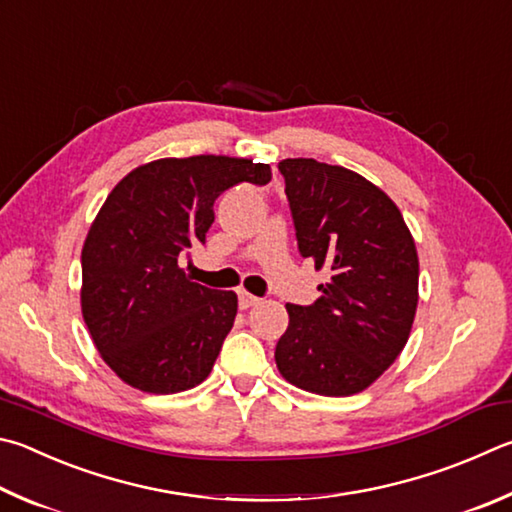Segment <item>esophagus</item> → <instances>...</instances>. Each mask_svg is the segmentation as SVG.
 Masks as SVG:
<instances>
[{"instance_id":"1","label":"esophagus","mask_w":512,"mask_h":512,"mask_svg":"<svg viewBox=\"0 0 512 512\" xmlns=\"http://www.w3.org/2000/svg\"><path fill=\"white\" fill-rule=\"evenodd\" d=\"M237 300H239V309H250V306H255L259 302V297L250 295L246 291H239L237 293Z\"/></svg>"}]
</instances>
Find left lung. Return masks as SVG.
<instances>
[{"label":"left lung","instance_id":"obj_1","mask_svg":"<svg viewBox=\"0 0 512 512\" xmlns=\"http://www.w3.org/2000/svg\"><path fill=\"white\" fill-rule=\"evenodd\" d=\"M297 250L329 273L309 306L286 304L275 362L295 387L349 396L403 351L418 302V255L401 210L365 176L315 159H284Z\"/></svg>","mask_w":512,"mask_h":512}]
</instances>
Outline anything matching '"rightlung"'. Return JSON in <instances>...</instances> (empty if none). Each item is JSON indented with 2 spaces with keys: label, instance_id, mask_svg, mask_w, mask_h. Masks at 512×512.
Returning a JSON list of instances; mask_svg holds the SVG:
<instances>
[{
  "label": "right lung",
  "instance_id": "1",
  "mask_svg": "<svg viewBox=\"0 0 512 512\" xmlns=\"http://www.w3.org/2000/svg\"><path fill=\"white\" fill-rule=\"evenodd\" d=\"M271 167L230 156L136 167L100 208L82 248V315L102 360L141 392L203 383L232 329L237 295L181 268L206 244L215 201L232 185H266Z\"/></svg>",
  "mask_w": 512,
  "mask_h": 512
}]
</instances>
